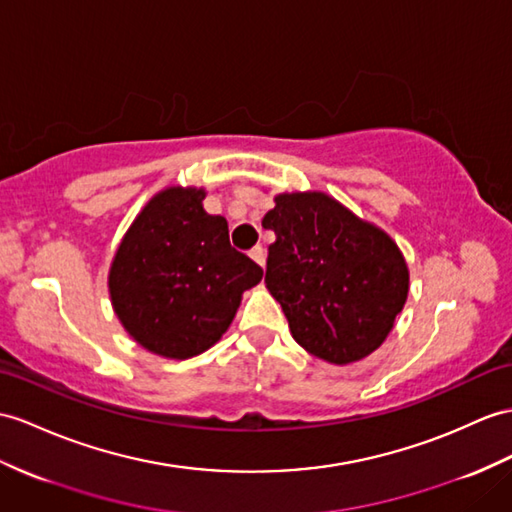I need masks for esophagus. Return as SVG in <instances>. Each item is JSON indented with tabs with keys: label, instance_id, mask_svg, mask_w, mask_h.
I'll list each match as a JSON object with an SVG mask.
<instances>
[{
	"label": "esophagus",
	"instance_id": "obj_1",
	"mask_svg": "<svg viewBox=\"0 0 512 512\" xmlns=\"http://www.w3.org/2000/svg\"><path fill=\"white\" fill-rule=\"evenodd\" d=\"M249 256H252L256 263L260 265V267H265V260H267V254H265V247L263 245H256V247H252L249 249Z\"/></svg>",
	"mask_w": 512,
	"mask_h": 512
}]
</instances>
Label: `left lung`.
I'll list each match as a JSON object with an SVG mask.
<instances>
[{"label": "left lung", "instance_id": "1", "mask_svg": "<svg viewBox=\"0 0 512 512\" xmlns=\"http://www.w3.org/2000/svg\"><path fill=\"white\" fill-rule=\"evenodd\" d=\"M276 232L265 284L293 339L347 365L378 350L402 313L408 269L397 245L323 193H284L263 217Z\"/></svg>", "mask_w": 512, "mask_h": 512}]
</instances>
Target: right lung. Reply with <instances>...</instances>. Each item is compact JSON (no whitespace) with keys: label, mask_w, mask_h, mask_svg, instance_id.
I'll use <instances>...</instances> for the list:
<instances>
[{"label":"right lung","mask_w":512,"mask_h":512,"mask_svg":"<svg viewBox=\"0 0 512 512\" xmlns=\"http://www.w3.org/2000/svg\"><path fill=\"white\" fill-rule=\"evenodd\" d=\"M202 189H167L136 217L110 269V297L149 352L191 358L228 330L243 291L263 278L230 245L228 221L208 215Z\"/></svg>","instance_id":"right-lung-1"}]
</instances>
